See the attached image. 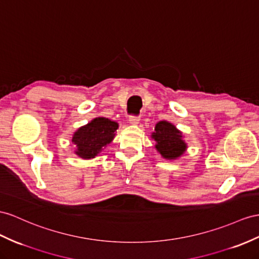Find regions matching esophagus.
Here are the masks:
<instances>
[{"label":"esophagus","instance_id":"34e87169","mask_svg":"<svg viewBox=\"0 0 259 259\" xmlns=\"http://www.w3.org/2000/svg\"><path fill=\"white\" fill-rule=\"evenodd\" d=\"M129 122L134 125H137L139 122H140V117H136V116H131L129 117Z\"/></svg>","mask_w":259,"mask_h":259}]
</instances>
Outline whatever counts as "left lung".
Returning <instances> with one entry per match:
<instances>
[{
  "label": "left lung",
  "mask_w": 259,
  "mask_h": 259,
  "mask_svg": "<svg viewBox=\"0 0 259 259\" xmlns=\"http://www.w3.org/2000/svg\"><path fill=\"white\" fill-rule=\"evenodd\" d=\"M151 138L155 141L156 151L165 160H177L187 151V143L184 140L183 132L166 120L156 122Z\"/></svg>",
  "instance_id": "left-lung-1"
}]
</instances>
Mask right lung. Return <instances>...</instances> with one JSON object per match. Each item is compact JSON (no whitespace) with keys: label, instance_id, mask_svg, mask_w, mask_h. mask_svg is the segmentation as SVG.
I'll list each match as a JSON object with an SVG mask.
<instances>
[{"label":"right lung","instance_id":"1","mask_svg":"<svg viewBox=\"0 0 259 259\" xmlns=\"http://www.w3.org/2000/svg\"><path fill=\"white\" fill-rule=\"evenodd\" d=\"M118 128V122L108 118H94L73 134L72 143L75 145L74 153L83 160L95 158L114 140Z\"/></svg>","mask_w":259,"mask_h":259}]
</instances>
